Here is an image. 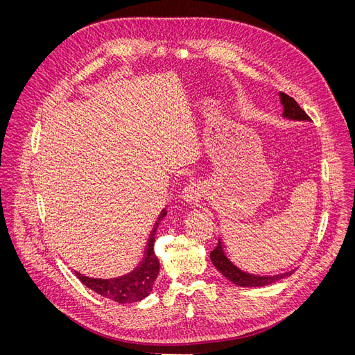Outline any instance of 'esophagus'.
Wrapping results in <instances>:
<instances>
[{
	"instance_id": "1",
	"label": "esophagus",
	"mask_w": 355,
	"mask_h": 355,
	"mask_svg": "<svg viewBox=\"0 0 355 355\" xmlns=\"http://www.w3.org/2000/svg\"><path fill=\"white\" fill-rule=\"evenodd\" d=\"M181 198L187 204H196L201 198V188L198 184H189L187 185L182 192H181Z\"/></svg>"
}]
</instances>
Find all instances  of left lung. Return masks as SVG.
<instances>
[{
    "mask_svg": "<svg viewBox=\"0 0 355 355\" xmlns=\"http://www.w3.org/2000/svg\"><path fill=\"white\" fill-rule=\"evenodd\" d=\"M280 96V103L283 106V117L288 120H296V121H310V117L306 114V112L297 105V102L287 96L286 93H279ZM211 261L214 266L223 275V277H227L231 280L234 284L241 286V287H262V286H269L272 283H276L287 276L292 275L295 270H290L286 273H279L273 276H261V275H253L249 272L242 270L238 268L230 257L225 253L223 243L218 242V246L211 252Z\"/></svg>",
    "mask_w": 355,
    "mask_h": 355,
    "instance_id": "left-lung-1",
    "label": "left lung"
}]
</instances>
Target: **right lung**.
<instances>
[{
  "label": "right lung",
  "mask_w": 355,
  "mask_h": 355,
  "mask_svg": "<svg viewBox=\"0 0 355 355\" xmlns=\"http://www.w3.org/2000/svg\"><path fill=\"white\" fill-rule=\"evenodd\" d=\"M166 215H167V211L164 208L158 215L157 222L154 223V228L150 234V238L144 250L143 261L135 270H132L127 275L112 277V279L89 277L75 270L78 279L86 287L93 290L94 293H98L113 302H117L120 304L140 302L144 297H147L151 293L153 284L159 272L158 257L154 253V242H155V232H157L158 225Z\"/></svg>",
  "instance_id": "right-lung-1"
}]
</instances>
